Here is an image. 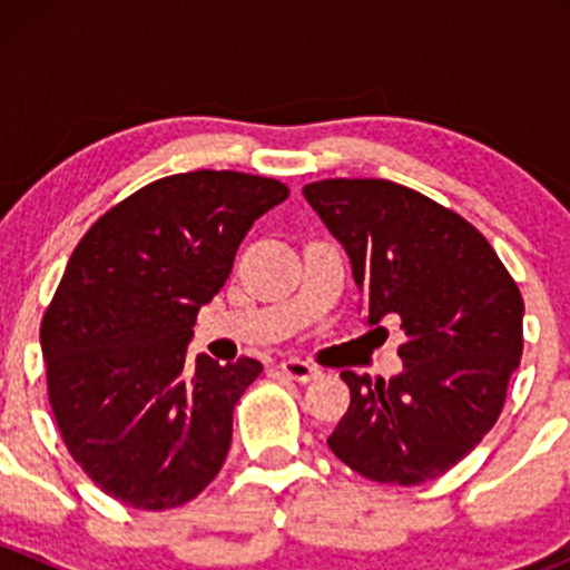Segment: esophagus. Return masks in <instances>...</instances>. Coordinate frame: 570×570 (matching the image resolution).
<instances>
[{"instance_id":"obj_1","label":"esophagus","mask_w":570,"mask_h":570,"mask_svg":"<svg viewBox=\"0 0 570 570\" xmlns=\"http://www.w3.org/2000/svg\"><path fill=\"white\" fill-rule=\"evenodd\" d=\"M281 372H284L286 377H292V381H301V383H308L314 381V377H320V370L314 364H308V361H301V358H289L281 364Z\"/></svg>"}]
</instances>
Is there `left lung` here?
<instances>
[{"label":"left lung","instance_id":"1","mask_svg":"<svg viewBox=\"0 0 570 570\" xmlns=\"http://www.w3.org/2000/svg\"><path fill=\"white\" fill-rule=\"evenodd\" d=\"M303 195L347 250L366 322L400 317L407 336L392 381L342 372L350 407L327 446L383 485L435 480L502 413L524 350L519 284L469 220L416 189L322 178Z\"/></svg>","mask_w":570,"mask_h":570}]
</instances>
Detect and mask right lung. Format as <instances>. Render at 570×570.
<instances>
[{
  "label": "right lung",
  "instance_id": "right-lung-1",
  "mask_svg": "<svg viewBox=\"0 0 570 570\" xmlns=\"http://www.w3.org/2000/svg\"><path fill=\"white\" fill-rule=\"evenodd\" d=\"M289 187L237 170L157 178L88 228L40 322L46 392L79 469L135 510L198 497L232 446L234 407L262 372L187 342L253 223Z\"/></svg>",
  "mask_w": 570,
  "mask_h": 570
}]
</instances>
